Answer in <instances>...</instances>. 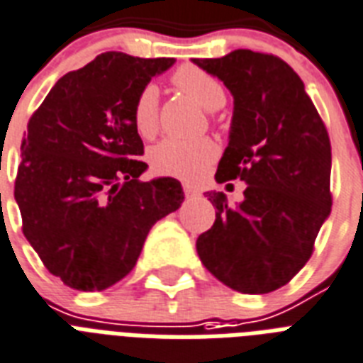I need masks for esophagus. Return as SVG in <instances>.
<instances>
[{"label": "esophagus", "mask_w": 363, "mask_h": 363, "mask_svg": "<svg viewBox=\"0 0 363 363\" xmlns=\"http://www.w3.org/2000/svg\"><path fill=\"white\" fill-rule=\"evenodd\" d=\"M184 193L185 196H195L199 193V189L193 184H184Z\"/></svg>", "instance_id": "1"}]
</instances>
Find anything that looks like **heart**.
Instances as JSON below:
<instances>
[{
    "label": "heart",
    "mask_w": 363,
    "mask_h": 363,
    "mask_svg": "<svg viewBox=\"0 0 363 363\" xmlns=\"http://www.w3.org/2000/svg\"><path fill=\"white\" fill-rule=\"evenodd\" d=\"M174 85L179 91L191 96L204 109H220L225 104V86L221 85L218 77L208 74L206 69L199 66L185 64L174 74ZM157 104L159 92L153 85H145L138 92L134 106H132V123L142 138H151L157 132ZM218 145L208 140H176L167 138L157 143L151 150L150 161L155 172L172 176V178L195 179L206 172L208 167L218 159Z\"/></svg>",
    "instance_id": "heart-1"
}]
</instances>
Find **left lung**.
Listing matches in <instances>:
<instances>
[{"mask_svg":"<svg viewBox=\"0 0 363 363\" xmlns=\"http://www.w3.org/2000/svg\"><path fill=\"white\" fill-rule=\"evenodd\" d=\"M235 98L216 182L240 178L244 201L206 193L216 221L196 238L202 265L240 294L288 284L313 255L331 212V143L301 77L274 55L248 49L193 58Z\"/></svg>","mask_w":363,"mask_h":363,"instance_id":"8db88e82","label":"left lung"}]
</instances>
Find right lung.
<instances>
[{
    "label": "right lung",
    "mask_w": 363,
    "mask_h": 363,
    "mask_svg": "<svg viewBox=\"0 0 363 363\" xmlns=\"http://www.w3.org/2000/svg\"><path fill=\"white\" fill-rule=\"evenodd\" d=\"M174 58L109 50L56 81L28 123L15 182L22 233L69 288L102 291L134 269L147 233L184 202L178 179L142 182L138 92Z\"/></svg>",
    "instance_id": "right-lung-1"
}]
</instances>
